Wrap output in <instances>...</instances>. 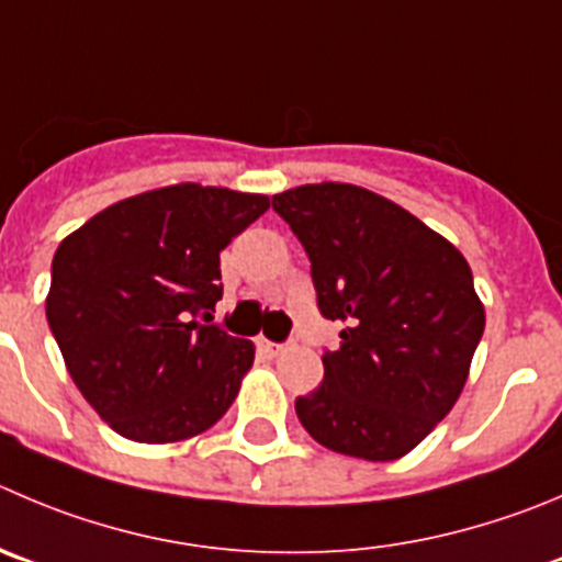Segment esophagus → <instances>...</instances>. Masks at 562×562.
<instances>
[{"instance_id": "esophagus-1", "label": "esophagus", "mask_w": 562, "mask_h": 562, "mask_svg": "<svg viewBox=\"0 0 562 562\" xmlns=\"http://www.w3.org/2000/svg\"><path fill=\"white\" fill-rule=\"evenodd\" d=\"M256 347H259L261 356H267V358H276L286 350V345H278V341H270V339H259L256 341Z\"/></svg>"}]
</instances>
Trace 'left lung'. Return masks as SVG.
Instances as JSON below:
<instances>
[{
	"instance_id": "8db88e82",
	"label": "left lung",
	"mask_w": 562,
	"mask_h": 562,
	"mask_svg": "<svg viewBox=\"0 0 562 562\" xmlns=\"http://www.w3.org/2000/svg\"><path fill=\"white\" fill-rule=\"evenodd\" d=\"M272 210L308 254L319 314L345 323L297 419L341 456L403 458L461 397L483 336L467 259L364 187L303 184L272 195Z\"/></svg>"
}]
</instances>
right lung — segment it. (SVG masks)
I'll return each mask as SVG.
<instances>
[{
  "mask_svg": "<svg viewBox=\"0 0 562 562\" xmlns=\"http://www.w3.org/2000/svg\"><path fill=\"white\" fill-rule=\"evenodd\" d=\"M267 210V195L173 184L117 201L63 239L46 319L112 430L165 445L226 414L254 345L212 323L221 250Z\"/></svg>",
  "mask_w": 562,
  "mask_h": 562,
  "instance_id": "obj_1",
  "label": "right lung"
}]
</instances>
